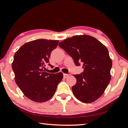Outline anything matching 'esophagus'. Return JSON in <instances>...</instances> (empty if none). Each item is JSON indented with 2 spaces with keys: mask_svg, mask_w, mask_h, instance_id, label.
<instances>
[{
  "mask_svg": "<svg viewBox=\"0 0 128 128\" xmlns=\"http://www.w3.org/2000/svg\"><path fill=\"white\" fill-rule=\"evenodd\" d=\"M70 76V74H65V73H64V78H67Z\"/></svg>",
  "mask_w": 128,
  "mask_h": 128,
  "instance_id": "1",
  "label": "esophagus"
}]
</instances>
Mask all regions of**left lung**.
Here are the masks:
<instances>
[{
    "instance_id": "8db88e82",
    "label": "left lung",
    "mask_w": 128,
    "mask_h": 128,
    "mask_svg": "<svg viewBox=\"0 0 128 128\" xmlns=\"http://www.w3.org/2000/svg\"><path fill=\"white\" fill-rule=\"evenodd\" d=\"M59 46L72 57L76 66L83 64V72L73 75L77 80L72 87L74 96L85 103L98 99L111 78L110 71L112 63L106 47L88 35L68 38L60 42Z\"/></svg>"
}]
</instances>
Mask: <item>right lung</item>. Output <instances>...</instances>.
Masks as SVG:
<instances>
[{"label":"right lung","instance_id":"obj_1","mask_svg":"<svg viewBox=\"0 0 128 128\" xmlns=\"http://www.w3.org/2000/svg\"><path fill=\"white\" fill-rule=\"evenodd\" d=\"M58 43V40H34L22 45L14 54L12 69L15 82L24 95L31 100L37 102L49 100L62 81V73L52 74L44 70Z\"/></svg>","mask_w":128,"mask_h":128}]
</instances>
